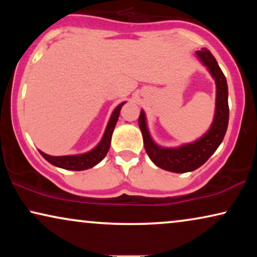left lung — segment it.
Returning <instances> with one entry per match:
<instances>
[{
  "label": "left lung",
  "mask_w": 257,
  "mask_h": 257,
  "mask_svg": "<svg viewBox=\"0 0 257 257\" xmlns=\"http://www.w3.org/2000/svg\"><path fill=\"white\" fill-rule=\"evenodd\" d=\"M200 62L208 69L216 84L215 114L208 131L194 143L185 144L175 149L161 147L153 142L147 128L146 115L143 110L139 115V127L142 130L144 146L150 159L158 167L174 173L192 172L202 166L222 143L228 127L229 107H228V86L223 72L216 59L208 49L203 48L195 52Z\"/></svg>",
  "instance_id": "left-lung-1"
}]
</instances>
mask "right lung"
Returning <instances> with one entry per match:
<instances>
[{"label": "right lung", "mask_w": 257, "mask_h": 257, "mask_svg": "<svg viewBox=\"0 0 257 257\" xmlns=\"http://www.w3.org/2000/svg\"><path fill=\"white\" fill-rule=\"evenodd\" d=\"M125 103L119 104L117 107L114 108V111L112 112L110 120L105 130L103 138H101L100 143L94 147L93 150H91L90 152L83 153V154H77V156H63V157H52L49 154H45L44 152L40 151L42 157L45 160L49 161L54 166L64 168V170L70 171H84L87 168H91L96 166L97 164H99L101 160L104 159L108 152L111 145V138L112 133H113L114 126L117 124L119 113H120V108Z\"/></svg>", "instance_id": "right-lung-1"}]
</instances>
